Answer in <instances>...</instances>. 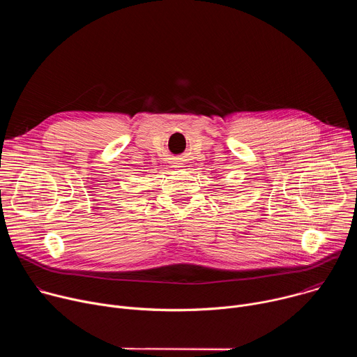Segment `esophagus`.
Masks as SVG:
<instances>
[{
    "mask_svg": "<svg viewBox=\"0 0 357 357\" xmlns=\"http://www.w3.org/2000/svg\"><path fill=\"white\" fill-rule=\"evenodd\" d=\"M182 165H183V164H181V162H174L172 168H182Z\"/></svg>",
    "mask_w": 357,
    "mask_h": 357,
    "instance_id": "obj_1",
    "label": "esophagus"
}]
</instances>
